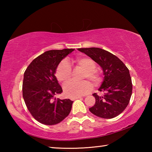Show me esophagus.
Segmentation results:
<instances>
[{"label": "esophagus", "mask_w": 152, "mask_h": 152, "mask_svg": "<svg viewBox=\"0 0 152 152\" xmlns=\"http://www.w3.org/2000/svg\"><path fill=\"white\" fill-rule=\"evenodd\" d=\"M81 96H78V97H74V98H72L71 100L72 101H74V100H76V99H81Z\"/></svg>", "instance_id": "34e87169"}]
</instances>
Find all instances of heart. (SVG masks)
<instances>
[{
  "label": "heart",
  "instance_id": "obj_1",
  "mask_svg": "<svg viewBox=\"0 0 152 152\" xmlns=\"http://www.w3.org/2000/svg\"><path fill=\"white\" fill-rule=\"evenodd\" d=\"M76 67L84 71L83 79H88L94 84H97L102 79L101 74L98 71L96 64L91 58L88 57H78L75 61ZM56 76L58 80L65 84L71 79L72 68L69 64L63 61L59 64L56 71ZM92 88V84L88 81L81 82H70L64 86V92L66 96L74 98L88 94Z\"/></svg>",
  "mask_w": 152,
  "mask_h": 152
}]
</instances>
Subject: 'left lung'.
<instances>
[{"mask_svg":"<svg viewBox=\"0 0 152 152\" xmlns=\"http://www.w3.org/2000/svg\"><path fill=\"white\" fill-rule=\"evenodd\" d=\"M101 67L103 81L99 91L102 96L94 93L96 102L89 110L103 119H112L121 114L129 102L132 94V82L129 71L116 56L99 48H78Z\"/></svg>","mask_w":152,"mask_h":152,"instance_id":"1","label":"left lung"}]
</instances>
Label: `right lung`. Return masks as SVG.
Returning <instances> with one entry per match:
<instances>
[{"mask_svg": "<svg viewBox=\"0 0 152 152\" xmlns=\"http://www.w3.org/2000/svg\"><path fill=\"white\" fill-rule=\"evenodd\" d=\"M74 50L45 51L34 59L25 72L23 97L32 116L42 124H58L71 111L73 101L55 98L62 92L55 74L60 61Z\"/></svg>", "mask_w": 152, "mask_h": 152, "instance_id": "obj_1", "label": "right lung"}]
</instances>
